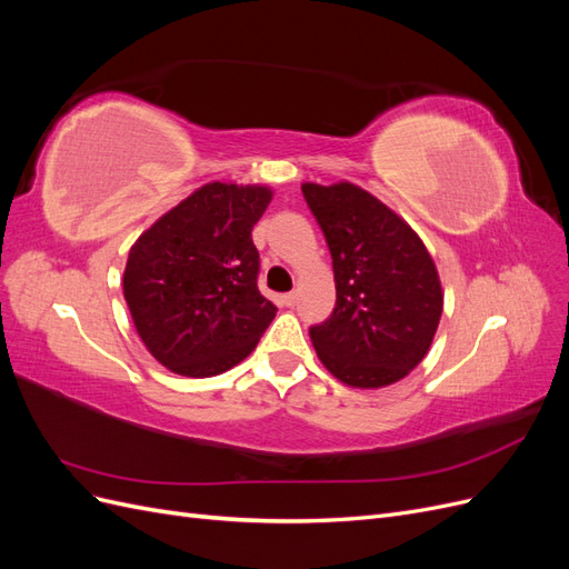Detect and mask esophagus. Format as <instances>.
Wrapping results in <instances>:
<instances>
[{
	"label": "esophagus",
	"instance_id": "34e87169",
	"mask_svg": "<svg viewBox=\"0 0 569 569\" xmlns=\"http://www.w3.org/2000/svg\"><path fill=\"white\" fill-rule=\"evenodd\" d=\"M297 299H299V295H297V291H289V295H284V297H282V303L291 308V306H295V303H297Z\"/></svg>",
	"mask_w": 569,
	"mask_h": 569
}]
</instances>
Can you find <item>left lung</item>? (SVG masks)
<instances>
[{"instance_id":"8db88e82","label":"left lung","mask_w":569,"mask_h":569,"mask_svg":"<svg viewBox=\"0 0 569 569\" xmlns=\"http://www.w3.org/2000/svg\"><path fill=\"white\" fill-rule=\"evenodd\" d=\"M332 253L337 303L311 327L320 363L339 382L380 389L420 366L437 335L443 289L418 232L363 187L303 182Z\"/></svg>"}]
</instances>
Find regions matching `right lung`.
Wrapping results in <instances>:
<instances>
[{
	"label": "right lung",
	"instance_id": "add662e5",
	"mask_svg": "<svg viewBox=\"0 0 569 569\" xmlns=\"http://www.w3.org/2000/svg\"><path fill=\"white\" fill-rule=\"evenodd\" d=\"M266 184L209 182L163 213L128 253L123 295L134 330L163 368L213 377L256 349L274 318L258 291L251 230Z\"/></svg>",
	"mask_w": 569,
	"mask_h": 569
}]
</instances>
